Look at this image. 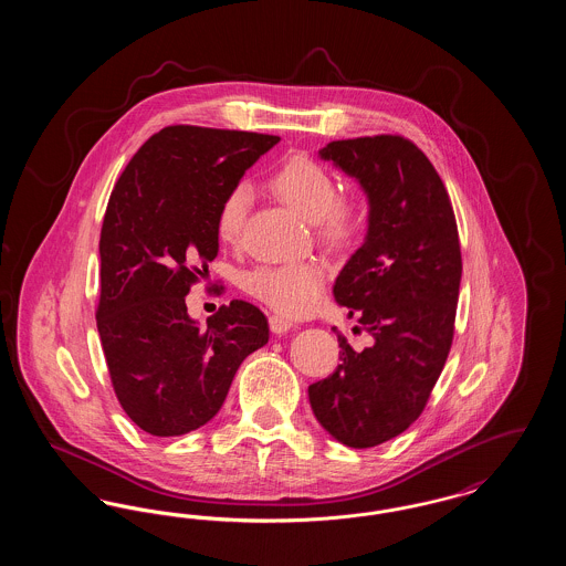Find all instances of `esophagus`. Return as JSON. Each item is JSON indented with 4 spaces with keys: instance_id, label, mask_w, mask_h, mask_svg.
Listing matches in <instances>:
<instances>
[{
    "instance_id": "esophagus-1",
    "label": "esophagus",
    "mask_w": 566,
    "mask_h": 566,
    "mask_svg": "<svg viewBox=\"0 0 566 566\" xmlns=\"http://www.w3.org/2000/svg\"><path fill=\"white\" fill-rule=\"evenodd\" d=\"M293 326H295V324H293V321H289L286 316H280V314H271L270 316V328L275 335L289 333Z\"/></svg>"
}]
</instances>
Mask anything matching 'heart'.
<instances>
[{
  "label": "heart",
  "instance_id": "heart-1",
  "mask_svg": "<svg viewBox=\"0 0 566 566\" xmlns=\"http://www.w3.org/2000/svg\"><path fill=\"white\" fill-rule=\"evenodd\" d=\"M270 187L286 206L307 222L331 248L350 245L360 231V208L339 199V187L321 163L295 155L282 163L270 178ZM250 206V189L235 185L216 212V235L222 243H235L242 235ZM245 291L286 316H305L321 305L324 270L316 263L263 265L245 275Z\"/></svg>",
  "mask_w": 566,
  "mask_h": 566
}]
</instances>
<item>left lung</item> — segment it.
Returning a JSON list of instances; mask_svg holds the SVG:
<instances>
[{"mask_svg":"<svg viewBox=\"0 0 566 566\" xmlns=\"http://www.w3.org/2000/svg\"><path fill=\"white\" fill-rule=\"evenodd\" d=\"M367 195L363 245L333 295L374 344L356 352L337 333V369L310 386L324 431L374 448L418 420L454 337L462 275L457 218L427 155L401 135L337 139L318 153Z\"/></svg>","mask_w":566,"mask_h":566,"instance_id":"1","label":"left lung"}]
</instances>
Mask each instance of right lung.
<instances>
[{"mask_svg":"<svg viewBox=\"0 0 566 566\" xmlns=\"http://www.w3.org/2000/svg\"><path fill=\"white\" fill-rule=\"evenodd\" d=\"M277 142L165 127L135 153L109 195L95 316L116 399L142 431L176 437L210 422L243 358L270 339L268 318L252 303L235 298L201 328L185 296L218 254L222 197Z\"/></svg>","mask_w":566,"mask_h":566,"instance_id":"add662e5","label":"right lung"}]
</instances>
